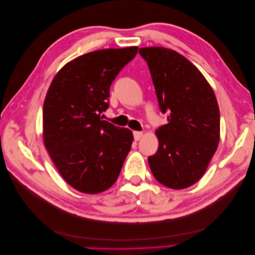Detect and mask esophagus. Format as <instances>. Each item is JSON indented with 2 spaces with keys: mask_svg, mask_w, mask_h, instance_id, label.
<instances>
[{
  "mask_svg": "<svg viewBox=\"0 0 255 255\" xmlns=\"http://www.w3.org/2000/svg\"><path fill=\"white\" fill-rule=\"evenodd\" d=\"M133 135H134L135 140H139L142 136V132H138V130H135V132H133Z\"/></svg>",
  "mask_w": 255,
  "mask_h": 255,
  "instance_id": "1",
  "label": "esophagus"
}]
</instances>
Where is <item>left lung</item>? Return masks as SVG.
<instances>
[{"label": "left lung", "instance_id": "left-lung-1", "mask_svg": "<svg viewBox=\"0 0 255 255\" xmlns=\"http://www.w3.org/2000/svg\"><path fill=\"white\" fill-rule=\"evenodd\" d=\"M148 64L159 110L168 123L156 129L157 152L148 157L151 171L165 186L183 189L201 179L217 150L220 114L202 73L177 52L139 49Z\"/></svg>", "mask_w": 255, "mask_h": 255}]
</instances>
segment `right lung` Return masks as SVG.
Masks as SVG:
<instances>
[{
	"label": "right lung",
	"mask_w": 255,
	"mask_h": 255,
	"mask_svg": "<svg viewBox=\"0 0 255 255\" xmlns=\"http://www.w3.org/2000/svg\"><path fill=\"white\" fill-rule=\"evenodd\" d=\"M137 47L90 52L65 65L43 104V140L64 180L85 194H99L118 179L133 142L128 128L102 120L116 76Z\"/></svg>",
	"instance_id": "1"
}]
</instances>
